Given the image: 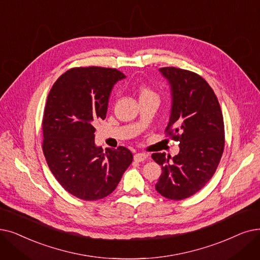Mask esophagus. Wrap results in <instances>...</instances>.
<instances>
[{
    "mask_svg": "<svg viewBox=\"0 0 260 260\" xmlns=\"http://www.w3.org/2000/svg\"><path fill=\"white\" fill-rule=\"evenodd\" d=\"M146 157H148V154L145 153H137L134 155V159L136 161H143L146 159Z\"/></svg>",
    "mask_w": 260,
    "mask_h": 260,
    "instance_id": "esophagus-1",
    "label": "esophagus"
}]
</instances>
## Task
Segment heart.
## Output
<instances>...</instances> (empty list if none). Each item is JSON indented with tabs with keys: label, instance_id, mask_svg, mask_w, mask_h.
I'll use <instances>...</instances> for the list:
<instances>
[{
	"label": "heart",
	"instance_id": "1",
	"mask_svg": "<svg viewBox=\"0 0 260 260\" xmlns=\"http://www.w3.org/2000/svg\"><path fill=\"white\" fill-rule=\"evenodd\" d=\"M145 98H157L156 93L148 86H141L139 88V99H145Z\"/></svg>",
	"mask_w": 260,
	"mask_h": 260
}]
</instances>
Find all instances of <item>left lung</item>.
<instances>
[{
  "instance_id": "1",
  "label": "left lung",
  "mask_w": 260,
  "mask_h": 260,
  "mask_svg": "<svg viewBox=\"0 0 260 260\" xmlns=\"http://www.w3.org/2000/svg\"><path fill=\"white\" fill-rule=\"evenodd\" d=\"M159 71L172 96L166 133L179 142V153L173 158L152 154L162 170L155 188L178 201L197 193L216 172L224 150V122L218 99L204 78L174 67Z\"/></svg>"
}]
</instances>
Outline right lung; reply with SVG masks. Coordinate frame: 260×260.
I'll return each mask as SVG.
<instances>
[{"label":"right lung","mask_w":260,"mask_h":260,"mask_svg":"<svg viewBox=\"0 0 260 260\" xmlns=\"http://www.w3.org/2000/svg\"><path fill=\"white\" fill-rule=\"evenodd\" d=\"M125 77L111 68H73L60 75L48 95L43 154L57 182L81 200L109 196L133 161L124 146L104 152L94 143L93 124L106 118L111 89Z\"/></svg>","instance_id":"1"}]
</instances>
